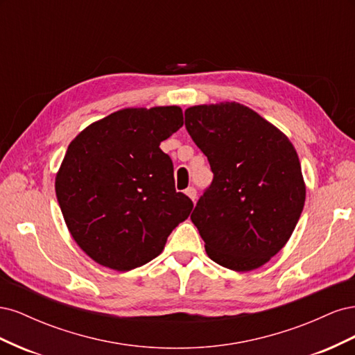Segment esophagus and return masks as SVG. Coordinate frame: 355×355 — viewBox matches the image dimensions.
Wrapping results in <instances>:
<instances>
[{"label": "esophagus", "instance_id": "esophagus-1", "mask_svg": "<svg viewBox=\"0 0 355 355\" xmlns=\"http://www.w3.org/2000/svg\"><path fill=\"white\" fill-rule=\"evenodd\" d=\"M185 194H187L192 201L197 200V191H196V188H188V189H185Z\"/></svg>", "mask_w": 355, "mask_h": 355}]
</instances>
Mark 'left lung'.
I'll list each match as a JSON object with an SVG mask.
<instances>
[{"label":"left lung","instance_id":"1","mask_svg":"<svg viewBox=\"0 0 355 355\" xmlns=\"http://www.w3.org/2000/svg\"><path fill=\"white\" fill-rule=\"evenodd\" d=\"M213 182L191 214L206 253L232 271H252L280 252L304 210L306 187L288 137L237 102L185 111Z\"/></svg>","mask_w":355,"mask_h":355}]
</instances>
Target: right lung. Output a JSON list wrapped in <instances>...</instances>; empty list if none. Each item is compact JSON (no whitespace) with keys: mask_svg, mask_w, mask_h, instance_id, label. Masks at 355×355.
<instances>
[{"mask_svg":"<svg viewBox=\"0 0 355 355\" xmlns=\"http://www.w3.org/2000/svg\"><path fill=\"white\" fill-rule=\"evenodd\" d=\"M184 125L179 106L124 108L75 136L55 189L72 239L94 262L132 271L163 252L194 207L176 192L173 163L159 149Z\"/></svg>","mask_w":355,"mask_h":355,"instance_id":"1","label":"right lung"}]
</instances>
